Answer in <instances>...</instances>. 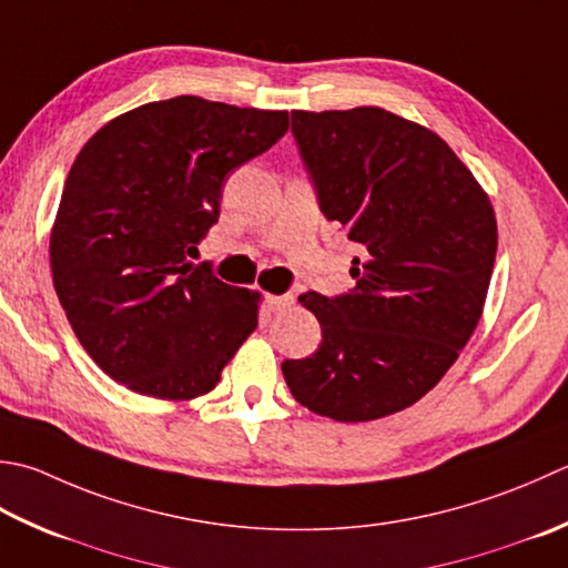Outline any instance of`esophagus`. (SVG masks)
<instances>
[{
    "instance_id": "34e87169",
    "label": "esophagus",
    "mask_w": 568,
    "mask_h": 568,
    "mask_svg": "<svg viewBox=\"0 0 568 568\" xmlns=\"http://www.w3.org/2000/svg\"><path fill=\"white\" fill-rule=\"evenodd\" d=\"M291 305H293L291 295H265V307H268L271 313H281V310Z\"/></svg>"
}]
</instances>
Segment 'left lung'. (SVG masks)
Returning <instances> with one entry per match:
<instances>
[{
  "label": "left lung",
  "mask_w": 568,
  "mask_h": 568,
  "mask_svg": "<svg viewBox=\"0 0 568 568\" xmlns=\"http://www.w3.org/2000/svg\"><path fill=\"white\" fill-rule=\"evenodd\" d=\"M320 211L359 248L349 293L300 295L322 327L285 359L295 402L357 424L426 396L483 315L497 251L490 199L436 132L382 108L293 110Z\"/></svg>",
  "instance_id": "left-lung-1"
}]
</instances>
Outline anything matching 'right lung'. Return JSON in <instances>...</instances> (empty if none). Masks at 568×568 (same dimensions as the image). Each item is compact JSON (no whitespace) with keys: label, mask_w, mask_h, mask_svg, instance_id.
<instances>
[{"label":"right lung","mask_w":568,"mask_h":568,"mask_svg":"<svg viewBox=\"0 0 568 568\" xmlns=\"http://www.w3.org/2000/svg\"><path fill=\"white\" fill-rule=\"evenodd\" d=\"M285 132V110L180 95L110 120L78 152L51 273L78 342L110 379L170 402L219 384L258 325L261 295L186 255L219 221L229 174Z\"/></svg>","instance_id":"1"}]
</instances>
